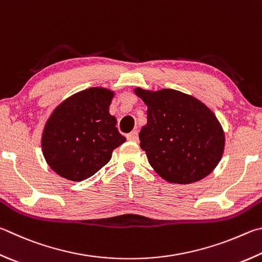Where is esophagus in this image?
I'll return each mask as SVG.
<instances>
[{
  "mask_svg": "<svg viewBox=\"0 0 262 262\" xmlns=\"http://www.w3.org/2000/svg\"><path fill=\"white\" fill-rule=\"evenodd\" d=\"M127 140L132 141V142H137L139 141V133H137L136 130L129 133V134L127 135Z\"/></svg>",
  "mask_w": 262,
  "mask_h": 262,
  "instance_id": "1",
  "label": "esophagus"
}]
</instances>
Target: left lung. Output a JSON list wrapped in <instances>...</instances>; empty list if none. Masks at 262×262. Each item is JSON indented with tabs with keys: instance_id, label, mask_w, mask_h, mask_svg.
<instances>
[{
	"instance_id": "obj_1",
	"label": "left lung",
	"mask_w": 262,
	"mask_h": 262,
	"mask_svg": "<svg viewBox=\"0 0 262 262\" xmlns=\"http://www.w3.org/2000/svg\"><path fill=\"white\" fill-rule=\"evenodd\" d=\"M135 94L147 106V122L139 137L151 167L179 184L211 174L225 150V133L210 108L174 89L136 88Z\"/></svg>"
}]
</instances>
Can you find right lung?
Here are the masks:
<instances>
[{
  "label": "right lung",
  "instance_id": "obj_1",
  "mask_svg": "<svg viewBox=\"0 0 262 262\" xmlns=\"http://www.w3.org/2000/svg\"><path fill=\"white\" fill-rule=\"evenodd\" d=\"M115 93L89 88L57 106L42 134V152L50 168L61 178L83 181L110 161L112 151L126 141L110 115Z\"/></svg>",
  "mask_w": 262,
  "mask_h": 262
}]
</instances>
